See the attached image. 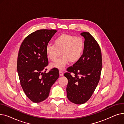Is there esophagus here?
Listing matches in <instances>:
<instances>
[{"mask_svg": "<svg viewBox=\"0 0 124 124\" xmlns=\"http://www.w3.org/2000/svg\"><path fill=\"white\" fill-rule=\"evenodd\" d=\"M59 75L60 76H62L63 75V73L62 71H59Z\"/></svg>", "mask_w": 124, "mask_h": 124, "instance_id": "obj_1", "label": "esophagus"}]
</instances>
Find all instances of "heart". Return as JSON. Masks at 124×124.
I'll list each match as a JSON object with an SVG mask.
<instances>
[{
  "instance_id": "b5f03b06",
  "label": "heart",
  "mask_w": 124,
  "mask_h": 124,
  "mask_svg": "<svg viewBox=\"0 0 124 124\" xmlns=\"http://www.w3.org/2000/svg\"><path fill=\"white\" fill-rule=\"evenodd\" d=\"M53 45H48L46 47L47 57L52 61H55L60 55L61 57L50 65L52 68L63 70L70 62L74 64L80 59L84 49V42L80 37L63 34L58 36Z\"/></svg>"
}]
</instances>
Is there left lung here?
Wrapping results in <instances>:
<instances>
[{
    "label": "left lung",
    "instance_id": "1",
    "mask_svg": "<svg viewBox=\"0 0 124 124\" xmlns=\"http://www.w3.org/2000/svg\"><path fill=\"white\" fill-rule=\"evenodd\" d=\"M80 35L85 39L83 54L64 74L68 80L67 98L77 105L86 102L92 96L99 83L102 68L101 53L98 43L88 32ZM71 73L75 76H71Z\"/></svg>",
    "mask_w": 124,
    "mask_h": 124
}]
</instances>
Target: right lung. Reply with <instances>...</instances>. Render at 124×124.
Returning <instances> with one entry per match:
<instances>
[{"label":"right lung","instance_id":"right-lung-1","mask_svg":"<svg viewBox=\"0 0 124 124\" xmlns=\"http://www.w3.org/2000/svg\"><path fill=\"white\" fill-rule=\"evenodd\" d=\"M57 31H36L24 39L19 48L17 62L19 80L26 95L35 103L47 98L51 87L59 76L57 68L46 72L48 64L46 47Z\"/></svg>","mask_w":124,"mask_h":124}]
</instances>
